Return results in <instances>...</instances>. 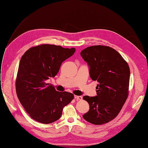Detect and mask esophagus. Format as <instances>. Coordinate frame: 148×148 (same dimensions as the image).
<instances>
[{
    "label": "esophagus",
    "instance_id": "34e87169",
    "mask_svg": "<svg viewBox=\"0 0 148 148\" xmlns=\"http://www.w3.org/2000/svg\"><path fill=\"white\" fill-rule=\"evenodd\" d=\"M75 99L77 100V101H78V100H82V97L81 96H75Z\"/></svg>",
    "mask_w": 148,
    "mask_h": 148
}]
</instances>
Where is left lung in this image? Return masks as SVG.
Masks as SVG:
<instances>
[{"label": "left lung", "mask_w": 148, "mask_h": 148, "mask_svg": "<svg viewBox=\"0 0 148 148\" xmlns=\"http://www.w3.org/2000/svg\"><path fill=\"white\" fill-rule=\"evenodd\" d=\"M89 66L93 81H97V96H84L89 110L83 115L87 122L102 125L117 117L128 95L130 71L128 64L115 49L108 46L88 47L80 53Z\"/></svg>", "instance_id": "obj_1"}]
</instances>
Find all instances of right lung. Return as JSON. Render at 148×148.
I'll return each instance as SVG.
<instances>
[{"instance_id":"1","label":"right lung","mask_w":148,"mask_h":148,"mask_svg":"<svg viewBox=\"0 0 148 148\" xmlns=\"http://www.w3.org/2000/svg\"><path fill=\"white\" fill-rule=\"evenodd\" d=\"M75 48L43 44L31 47L22 56L16 80L18 98L30 117L44 124L59 119L64 107L73 99L59 92L47 80L59 72L62 62L73 55Z\"/></svg>"}]
</instances>
